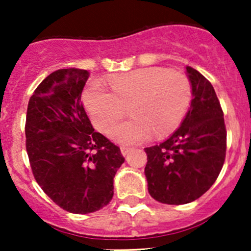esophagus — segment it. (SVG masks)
<instances>
[{"label": "esophagus", "mask_w": 251, "mask_h": 251, "mask_svg": "<svg viewBox=\"0 0 251 251\" xmlns=\"http://www.w3.org/2000/svg\"><path fill=\"white\" fill-rule=\"evenodd\" d=\"M120 151H121V154H123V155L125 156V155H127L128 153H130L131 148H130V147H121Z\"/></svg>", "instance_id": "esophagus-1"}]
</instances>
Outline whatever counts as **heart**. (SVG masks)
I'll use <instances>...</instances> for the list:
<instances>
[{"mask_svg":"<svg viewBox=\"0 0 251 251\" xmlns=\"http://www.w3.org/2000/svg\"><path fill=\"white\" fill-rule=\"evenodd\" d=\"M111 91L100 80L88 83L82 95L86 109L97 128L104 131L125 114L127 120L109 128L108 135L123 144H136L169 135L183 120L192 102L189 78L165 68H143L109 80Z\"/></svg>","mask_w":251,"mask_h":251,"instance_id":"heart-1","label":"heart"}]
</instances>
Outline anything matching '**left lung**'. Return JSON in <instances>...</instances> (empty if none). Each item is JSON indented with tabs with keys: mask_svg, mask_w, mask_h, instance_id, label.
<instances>
[{
	"mask_svg": "<svg viewBox=\"0 0 251 251\" xmlns=\"http://www.w3.org/2000/svg\"><path fill=\"white\" fill-rule=\"evenodd\" d=\"M192 85L188 113L163 143L144 148L148 192L164 204L181 205L201 197L219 177L226 156V126L209 80L186 67Z\"/></svg>",
	"mask_w": 251,
	"mask_h": 251,
	"instance_id": "obj_1",
	"label": "left lung"
}]
</instances>
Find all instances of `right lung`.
I'll return each mask as SVG.
<instances>
[{
	"mask_svg": "<svg viewBox=\"0 0 251 251\" xmlns=\"http://www.w3.org/2000/svg\"><path fill=\"white\" fill-rule=\"evenodd\" d=\"M87 70L59 69L37 86L26 111V151L42 191L73 214L109 204L120 148L96 132L81 102Z\"/></svg>",
	"mask_w": 251,
	"mask_h": 251,
	"instance_id": "right-lung-1",
	"label": "right lung"
}]
</instances>
